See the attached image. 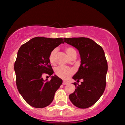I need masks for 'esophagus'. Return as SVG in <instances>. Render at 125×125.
<instances>
[{
    "label": "esophagus",
    "instance_id": "34e87169",
    "mask_svg": "<svg viewBox=\"0 0 125 125\" xmlns=\"http://www.w3.org/2000/svg\"><path fill=\"white\" fill-rule=\"evenodd\" d=\"M68 83H68V82H66L65 81H63V85H67Z\"/></svg>",
    "mask_w": 125,
    "mask_h": 125
}]
</instances>
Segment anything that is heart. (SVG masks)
I'll use <instances>...</instances> for the list:
<instances>
[{
	"label": "heart",
	"instance_id": "heart-1",
	"mask_svg": "<svg viewBox=\"0 0 125 125\" xmlns=\"http://www.w3.org/2000/svg\"><path fill=\"white\" fill-rule=\"evenodd\" d=\"M65 51L67 53L68 56L70 58L74 55H76L77 52L75 49L71 47H66ZM56 53V50H53L51 52L50 55H49L48 59L50 61V63L51 64H55V55ZM55 73L58 77L62 79H67L69 78L70 75L73 74V70L70 67H65V66H58L56 67L55 69Z\"/></svg>",
	"mask_w": 125,
	"mask_h": 125
}]
</instances>
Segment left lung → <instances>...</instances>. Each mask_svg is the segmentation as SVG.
<instances>
[{
	"mask_svg": "<svg viewBox=\"0 0 125 125\" xmlns=\"http://www.w3.org/2000/svg\"><path fill=\"white\" fill-rule=\"evenodd\" d=\"M64 42L78 50L81 64L78 72L73 77L77 83H73L75 91L69 95L73 104L80 108L93 105L100 99L106 86L108 65L102 47L86 37L64 38Z\"/></svg>",
	"mask_w": 125,
	"mask_h": 125,
	"instance_id": "obj_1",
	"label": "left lung"
}]
</instances>
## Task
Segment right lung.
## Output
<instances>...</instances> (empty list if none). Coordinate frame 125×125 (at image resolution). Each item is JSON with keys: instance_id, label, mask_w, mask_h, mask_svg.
I'll return each instance as SVG.
<instances>
[{"instance_id": "add662e5", "label": "right lung", "mask_w": 125, "mask_h": 125, "mask_svg": "<svg viewBox=\"0 0 125 125\" xmlns=\"http://www.w3.org/2000/svg\"><path fill=\"white\" fill-rule=\"evenodd\" d=\"M62 43V38L36 37L22 45L19 49L14 70L20 94L28 104L44 108L51 103L62 80L52 75L50 81L44 80V74L53 73L48 57L51 52Z\"/></svg>"}]
</instances>
